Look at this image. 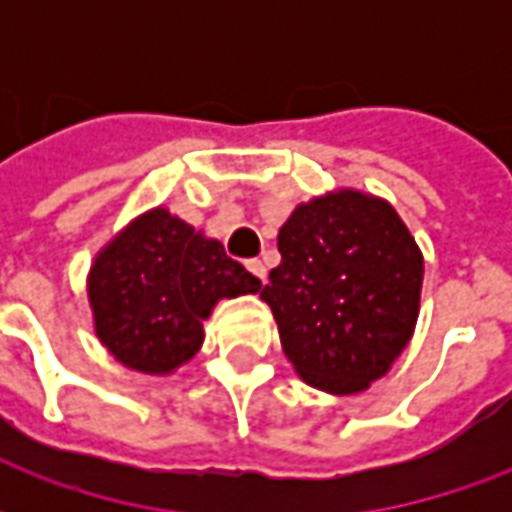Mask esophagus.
<instances>
[{
    "instance_id": "1",
    "label": "esophagus",
    "mask_w": 512,
    "mask_h": 512,
    "mask_svg": "<svg viewBox=\"0 0 512 512\" xmlns=\"http://www.w3.org/2000/svg\"><path fill=\"white\" fill-rule=\"evenodd\" d=\"M246 268H249V274L255 279H260V282L266 279V266H263L260 260H246Z\"/></svg>"
}]
</instances>
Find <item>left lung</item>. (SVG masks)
I'll use <instances>...</instances> for the list:
<instances>
[{"instance_id":"1","label":"left lung","mask_w":512,"mask_h":512,"mask_svg":"<svg viewBox=\"0 0 512 512\" xmlns=\"http://www.w3.org/2000/svg\"><path fill=\"white\" fill-rule=\"evenodd\" d=\"M277 241L282 263L260 299L290 365L329 395L365 392L417 326L425 260L414 235L376 194L337 189L296 205Z\"/></svg>"}]
</instances>
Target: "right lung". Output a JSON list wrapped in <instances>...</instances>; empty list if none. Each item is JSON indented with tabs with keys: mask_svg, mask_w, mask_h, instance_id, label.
<instances>
[{
	"mask_svg": "<svg viewBox=\"0 0 512 512\" xmlns=\"http://www.w3.org/2000/svg\"><path fill=\"white\" fill-rule=\"evenodd\" d=\"M257 290L260 279L224 255L222 241L167 208L131 219L87 274L95 337L145 376H169L200 351L216 301Z\"/></svg>",
	"mask_w": 512,
	"mask_h": 512,
	"instance_id": "1",
	"label": "right lung"
}]
</instances>
